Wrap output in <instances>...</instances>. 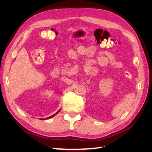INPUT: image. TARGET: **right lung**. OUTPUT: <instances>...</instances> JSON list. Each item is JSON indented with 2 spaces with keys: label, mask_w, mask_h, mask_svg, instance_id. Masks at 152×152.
I'll return each instance as SVG.
<instances>
[{
  "label": "right lung",
  "mask_w": 152,
  "mask_h": 152,
  "mask_svg": "<svg viewBox=\"0 0 152 152\" xmlns=\"http://www.w3.org/2000/svg\"><path fill=\"white\" fill-rule=\"evenodd\" d=\"M58 112H59V111H58V112H56V113H55V114H54V115H51V116H50V117H48V118H45V119H48V118H51V117H54V115H56V114H57V113H58Z\"/></svg>",
  "instance_id": "add662e5"
}]
</instances>
